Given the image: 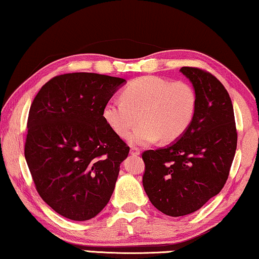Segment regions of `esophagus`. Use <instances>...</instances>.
Wrapping results in <instances>:
<instances>
[{
	"label": "esophagus",
	"mask_w": 259,
	"mask_h": 259,
	"mask_svg": "<svg viewBox=\"0 0 259 259\" xmlns=\"http://www.w3.org/2000/svg\"><path fill=\"white\" fill-rule=\"evenodd\" d=\"M131 154H132V155H140L141 152H140V149H139V148L132 147V148H131Z\"/></svg>",
	"instance_id": "esophagus-1"
}]
</instances>
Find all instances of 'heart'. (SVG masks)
<instances>
[{"mask_svg": "<svg viewBox=\"0 0 259 259\" xmlns=\"http://www.w3.org/2000/svg\"><path fill=\"white\" fill-rule=\"evenodd\" d=\"M197 97L183 81L157 76L134 79L122 91V98L110 99L103 108L108 126L125 138L138 120L141 122L128 138L132 145L154 144L161 138L170 142L179 139L192 123Z\"/></svg>", "mask_w": 259, "mask_h": 259, "instance_id": "1", "label": "heart"}]
</instances>
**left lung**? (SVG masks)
<instances>
[{
	"instance_id": "obj_1",
	"label": "left lung",
	"mask_w": 259,
	"mask_h": 259,
	"mask_svg": "<svg viewBox=\"0 0 259 259\" xmlns=\"http://www.w3.org/2000/svg\"><path fill=\"white\" fill-rule=\"evenodd\" d=\"M180 72L197 97L193 121L175 142L142 154L145 192L157 210L171 217L198 210L222 190L237 146L234 107L222 83L196 67Z\"/></svg>"
}]
</instances>
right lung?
<instances>
[{"instance_id":"1","label":"right lung","mask_w":259,"mask_h":259,"mask_svg":"<svg viewBox=\"0 0 259 259\" xmlns=\"http://www.w3.org/2000/svg\"><path fill=\"white\" fill-rule=\"evenodd\" d=\"M125 79L76 72L49 80L33 99L24 155L47 204L72 221L96 217L108 203L130 147L103 108Z\"/></svg>"}]
</instances>
